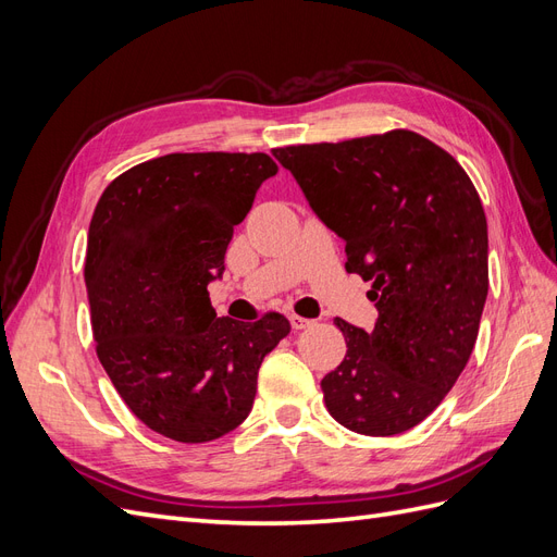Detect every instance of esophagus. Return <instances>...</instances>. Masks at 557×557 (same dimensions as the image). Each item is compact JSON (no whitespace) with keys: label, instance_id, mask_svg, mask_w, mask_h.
Listing matches in <instances>:
<instances>
[{"label":"esophagus","instance_id":"esophagus-1","mask_svg":"<svg viewBox=\"0 0 557 557\" xmlns=\"http://www.w3.org/2000/svg\"><path fill=\"white\" fill-rule=\"evenodd\" d=\"M290 325H293V330H307L309 325H313V320L301 318V315L293 313V315H290Z\"/></svg>","mask_w":557,"mask_h":557}]
</instances>
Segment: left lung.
<instances>
[{
  "label": "left lung",
  "mask_w": 557,
  "mask_h": 557,
  "mask_svg": "<svg viewBox=\"0 0 557 557\" xmlns=\"http://www.w3.org/2000/svg\"><path fill=\"white\" fill-rule=\"evenodd\" d=\"M309 207L372 281V332L336 318L346 358L320 387L330 416L367 436L416 428L474 350L487 297V223L474 183L409 129L274 148Z\"/></svg>",
  "instance_id": "1"
}]
</instances>
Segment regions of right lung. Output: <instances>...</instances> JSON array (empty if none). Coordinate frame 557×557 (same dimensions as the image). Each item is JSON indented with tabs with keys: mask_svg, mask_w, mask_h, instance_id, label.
<instances>
[{
	"mask_svg": "<svg viewBox=\"0 0 557 557\" xmlns=\"http://www.w3.org/2000/svg\"><path fill=\"white\" fill-rule=\"evenodd\" d=\"M267 153H170L132 166L99 197L86 252L97 358L153 432L205 444L239 428L258 369L288 318H218L207 285L256 193Z\"/></svg>",
	"mask_w": 557,
	"mask_h": 557,
	"instance_id": "1",
	"label": "right lung"
}]
</instances>
